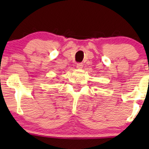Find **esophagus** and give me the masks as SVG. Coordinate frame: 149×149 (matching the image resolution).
I'll use <instances>...</instances> for the list:
<instances>
[{"mask_svg":"<svg viewBox=\"0 0 149 149\" xmlns=\"http://www.w3.org/2000/svg\"><path fill=\"white\" fill-rule=\"evenodd\" d=\"M83 63H78V64H77V65H76V68H77V69H82V68H83Z\"/></svg>","mask_w":149,"mask_h":149,"instance_id":"esophagus-1","label":"esophagus"}]
</instances>
